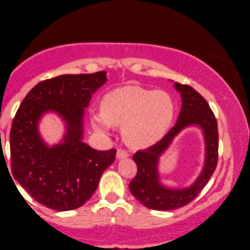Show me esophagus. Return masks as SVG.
Instances as JSON below:
<instances>
[{
	"label": "esophagus",
	"instance_id": "34e87169",
	"mask_svg": "<svg viewBox=\"0 0 250 250\" xmlns=\"http://www.w3.org/2000/svg\"><path fill=\"white\" fill-rule=\"evenodd\" d=\"M116 156H117L118 159H123V158H127V157L129 156V154H128L127 152H126V150H124V149L118 148V149H117Z\"/></svg>",
	"mask_w": 250,
	"mask_h": 250
}]
</instances>
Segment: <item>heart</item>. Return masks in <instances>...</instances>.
Returning <instances> with one entry per match:
<instances>
[{
	"label": "heart",
	"instance_id": "1",
	"mask_svg": "<svg viewBox=\"0 0 250 250\" xmlns=\"http://www.w3.org/2000/svg\"><path fill=\"white\" fill-rule=\"evenodd\" d=\"M101 109L91 115L94 129L107 133L110 127L122 126L123 138L133 148H145L161 141L175 116V103L168 93L136 85L106 94Z\"/></svg>",
	"mask_w": 250,
	"mask_h": 250
}]
</instances>
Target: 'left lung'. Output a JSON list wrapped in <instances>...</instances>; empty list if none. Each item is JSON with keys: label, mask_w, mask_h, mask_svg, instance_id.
I'll return each instance as SVG.
<instances>
[{"label": "left lung", "mask_w": 250, "mask_h": 250, "mask_svg": "<svg viewBox=\"0 0 250 250\" xmlns=\"http://www.w3.org/2000/svg\"><path fill=\"white\" fill-rule=\"evenodd\" d=\"M175 88L181 93L182 109L174 127L156 144L133 155L137 174L129 183V190L138 202L154 210H173L195 199L214 174L218 161L217 121L209 105L200 94L189 85L176 82ZM198 125L206 140V163L198 179L185 188H169L159 179V158L168 149L173 138L183 129Z\"/></svg>", "instance_id": "left-lung-1"}]
</instances>
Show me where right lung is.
Here are the masks:
<instances>
[{
  "label": "right lung",
  "mask_w": 250,
  "mask_h": 250,
  "mask_svg": "<svg viewBox=\"0 0 250 250\" xmlns=\"http://www.w3.org/2000/svg\"><path fill=\"white\" fill-rule=\"evenodd\" d=\"M106 81V72L45 80L28 92L15 114L10 133L12 174L45 207L65 211L83 206L115 161L116 149L96 150L83 142L85 108ZM50 111L62 118L67 129L52 146L38 130L40 118Z\"/></svg>",
  "instance_id": "obj_1"
}]
</instances>
